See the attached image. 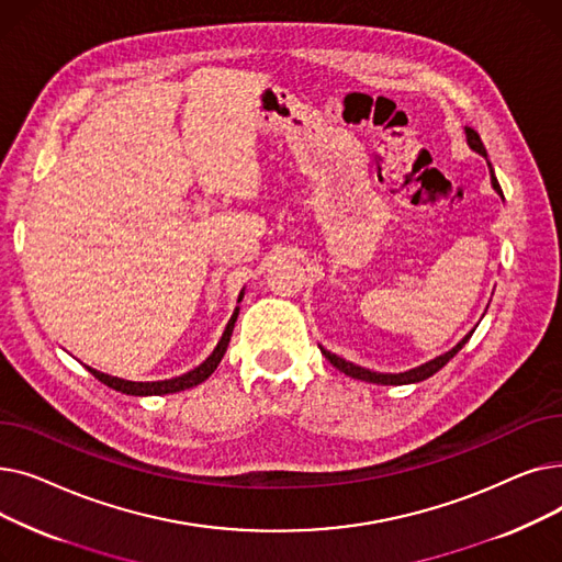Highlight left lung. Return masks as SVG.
Wrapping results in <instances>:
<instances>
[{
    "label": "left lung",
    "instance_id": "obj_1",
    "mask_svg": "<svg viewBox=\"0 0 562 562\" xmlns=\"http://www.w3.org/2000/svg\"><path fill=\"white\" fill-rule=\"evenodd\" d=\"M464 132H467V143H469L471 150H476L479 155L487 157V150H485V145H483L479 132L471 130V127H464ZM490 177H492L494 191H496L501 198H504V191H501V187H498V180H496V175H494V170H492V164H490ZM471 335H474V330H471L456 348H451L449 352H445V356H439V358H435V360H430V362H426V364H422V367H417V369H409V371H405V373H375V371L356 367V364H350V362L337 358L335 352H330V350H326V348H321V352L330 360L333 367H337L339 371H344V373L350 375V378H358V380H364V382H375V385H409V382H422V380L430 378L432 373H437V371H439L441 367H445V364L456 356V352L469 341Z\"/></svg>",
    "mask_w": 562,
    "mask_h": 562
}]
</instances>
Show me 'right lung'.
<instances>
[{"label":"right lung","instance_id":"1","mask_svg":"<svg viewBox=\"0 0 562 562\" xmlns=\"http://www.w3.org/2000/svg\"><path fill=\"white\" fill-rule=\"evenodd\" d=\"M241 301V296H239ZM236 316H239V307L234 310L227 328L218 341V346L214 348V352L210 358H206L200 367H195L193 371L180 375V378H172V380H157V382H132V380H123V378H115V375H106L102 371H95L91 367H86L88 371H91L100 382H104L106 387L115 390V392H123V394H132V396H161V394H175V392H182V390H189V387H195L200 385V382H204L206 378H210L216 367L221 364L225 350H227V344H229V337H232V330H234V323H236Z\"/></svg>","mask_w":562,"mask_h":562}]
</instances>
